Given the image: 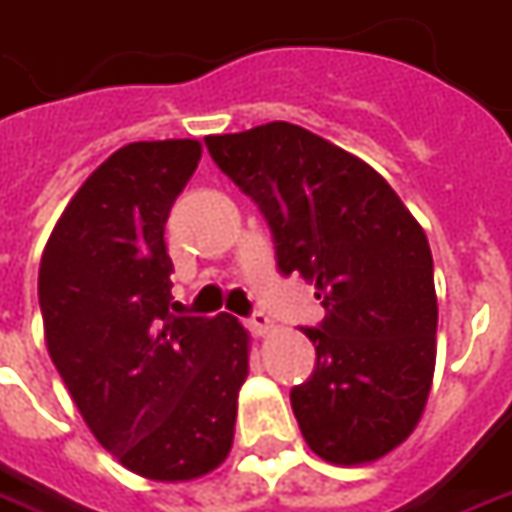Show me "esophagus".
<instances>
[{
  "instance_id": "34e87169",
  "label": "esophagus",
  "mask_w": 512,
  "mask_h": 512,
  "mask_svg": "<svg viewBox=\"0 0 512 512\" xmlns=\"http://www.w3.org/2000/svg\"><path fill=\"white\" fill-rule=\"evenodd\" d=\"M246 325H249V330H252L255 336H269L271 328H274V322H271L266 314H260V311L249 316V319H246Z\"/></svg>"
}]
</instances>
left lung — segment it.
Returning <instances> with one entry per match:
<instances>
[{"label":"left lung","instance_id":"obj_1","mask_svg":"<svg viewBox=\"0 0 512 512\" xmlns=\"http://www.w3.org/2000/svg\"><path fill=\"white\" fill-rule=\"evenodd\" d=\"M215 165L269 221L283 274L325 308L314 375L291 389L302 437L325 462L367 465L415 431L437 358L429 238L387 179L300 125L207 137Z\"/></svg>","mask_w":512,"mask_h":512}]
</instances>
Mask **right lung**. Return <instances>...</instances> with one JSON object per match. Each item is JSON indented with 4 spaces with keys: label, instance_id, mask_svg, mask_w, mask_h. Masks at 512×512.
<instances>
[{
    "label": "right lung",
    "instance_id": "add662e5",
    "mask_svg": "<svg viewBox=\"0 0 512 512\" xmlns=\"http://www.w3.org/2000/svg\"><path fill=\"white\" fill-rule=\"evenodd\" d=\"M198 139L131 142L81 184L38 266L44 342L97 443L154 482L227 460L249 333L235 316L170 314L165 224Z\"/></svg>",
    "mask_w": 512,
    "mask_h": 512
}]
</instances>
